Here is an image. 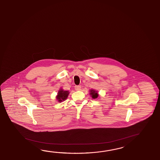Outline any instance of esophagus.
Listing matches in <instances>:
<instances>
[{
  "label": "esophagus",
  "mask_w": 160,
  "mask_h": 160,
  "mask_svg": "<svg viewBox=\"0 0 160 160\" xmlns=\"http://www.w3.org/2000/svg\"><path fill=\"white\" fill-rule=\"evenodd\" d=\"M81 87L80 86H75V90H77V91H79V90H81Z\"/></svg>",
  "instance_id": "esophagus-1"
}]
</instances>
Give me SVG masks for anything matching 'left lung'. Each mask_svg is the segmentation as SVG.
<instances>
[{
  "instance_id": "left-lung-1",
  "label": "left lung",
  "mask_w": 160,
  "mask_h": 160,
  "mask_svg": "<svg viewBox=\"0 0 160 160\" xmlns=\"http://www.w3.org/2000/svg\"><path fill=\"white\" fill-rule=\"evenodd\" d=\"M90 95L91 96L92 99H97L99 97V94L98 92V91H96L93 89H91L90 90Z\"/></svg>"
}]
</instances>
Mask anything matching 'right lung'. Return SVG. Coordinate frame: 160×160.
<instances>
[{
    "label": "right lung",
    "instance_id": "right-lung-1",
    "mask_svg": "<svg viewBox=\"0 0 160 160\" xmlns=\"http://www.w3.org/2000/svg\"><path fill=\"white\" fill-rule=\"evenodd\" d=\"M69 94V91H65L62 88H60L57 92L56 98L58 102H62V101L66 100L68 97Z\"/></svg>",
    "mask_w": 160,
    "mask_h": 160
}]
</instances>
